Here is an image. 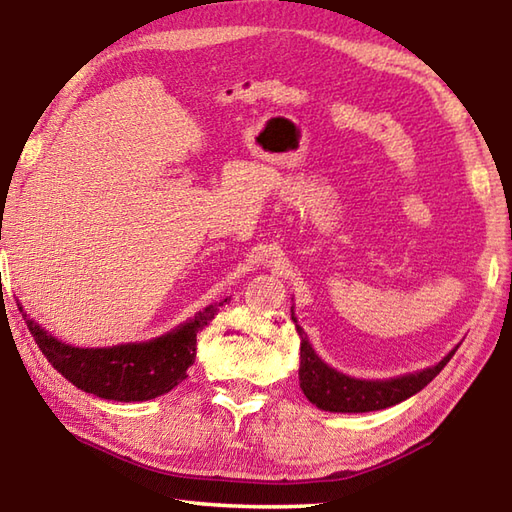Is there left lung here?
Segmentation results:
<instances>
[{"instance_id":"obj_1","label":"left lung","mask_w":512,"mask_h":512,"mask_svg":"<svg viewBox=\"0 0 512 512\" xmlns=\"http://www.w3.org/2000/svg\"><path fill=\"white\" fill-rule=\"evenodd\" d=\"M291 320L296 323L300 334V388L307 395L311 404H316L323 411L334 413H366V411H379L395 406L411 395L420 393L429 381L438 375L440 370L447 366V361L454 357L452 350L447 357L436 363V366L424 368L413 375H402L393 379L381 381H368V379H354L343 375V372L329 368L327 363L318 357L307 341V334L302 332L296 316L291 309Z\"/></svg>"}]
</instances>
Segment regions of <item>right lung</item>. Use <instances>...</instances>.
Returning a JSON list of instances; mask_svg holds the SVG:
<instances>
[{"mask_svg":"<svg viewBox=\"0 0 512 512\" xmlns=\"http://www.w3.org/2000/svg\"><path fill=\"white\" fill-rule=\"evenodd\" d=\"M219 307L221 302L205 307L187 323L153 341L112 348H74L45 332L22 307L20 311L47 361L76 388L101 400L146 402L187 379V370L196 359V334L210 323Z\"/></svg>","mask_w":512,"mask_h":512,"instance_id":"right-lung-1","label":"right lung"}]
</instances>
